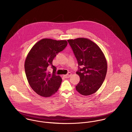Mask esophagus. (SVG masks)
Wrapping results in <instances>:
<instances>
[{
	"mask_svg": "<svg viewBox=\"0 0 132 132\" xmlns=\"http://www.w3.org/2000/svg\"><path fill=\"white\" fill-rule=\"evenodd\" d=\"M72 76V73L71 72H69L67 75H63V77H64L65 78H70L71 76Z\"/></svg>",
	"mask_w": 132,
	"mask_h": 132,
	"instance_id": "34e87169",
	"label": "esophagus"
}]
</instances>
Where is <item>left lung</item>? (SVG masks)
<instances>
[{
	"instance_id": "left-lung-1",
	"label": "left lung",
	"mask_w": 132,
	"mask_h": 132,
	"mask_svg": "<svg viewBox=\"0 0 132 132\" xmlns=\"http://www.w3.org/2000/svg\"><path fill=\"white\" fill-rule=\"evenodd\" d=\"M73 51L80 69L76 73L80 80L76 86L81 95L88 96L95 93L103 83L107 72L108 64L100 47L91 40L78 38L68 40Z\"/></svg>"
}]
</instances>
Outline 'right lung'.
<instances>
[{"instance_id": "obj_1", "label": "right lung", "mask_w": 132, "mask_h": 132, "mask_svg": "<svg viewBox=\"0 0 132 132\" xmlns=\"http://www.w3.org/2000/svg\"><path fill=\"white\" fill-rule=\"evenodd\" d=\"M67 44L65 40L44 38L37 42L28 53L24 65L26 75L30 86L39 95L49 97L59 89L62 79L55 74L56 68L52 65V61ZM49 65L53 69L52 74L48 71Z\"/></svg>"}]
</instances>
